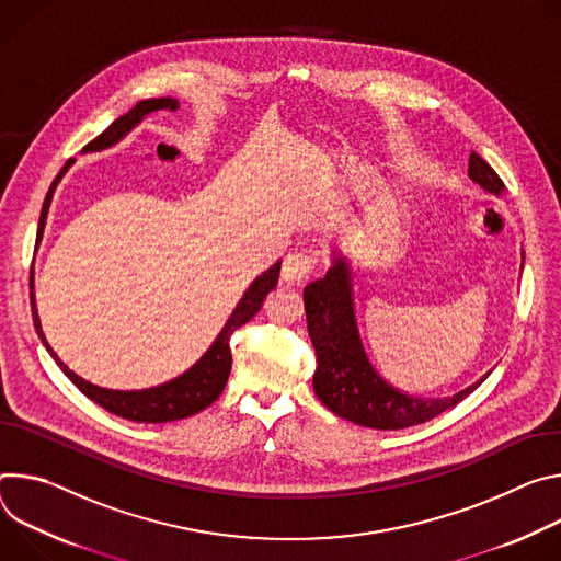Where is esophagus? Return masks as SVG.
<instances>
[{
  "instance_id": "1",
  "label": "esophagus",
  "mask_w": 561,
  "mask_h": 561,
  "mask_svg": "<svg viewBox=\"0 0 561 561\" xmlns=\"http://www.w3.org/2000/svg\"><path fill=\"white\" fill-rule=\"evenodd\" d=\"M319 259L307 252V249H296V252L287 254V259L283 261V280L287 283H300L307 274H312V270L317 267Z\"/></svg>"
}]
</instances>
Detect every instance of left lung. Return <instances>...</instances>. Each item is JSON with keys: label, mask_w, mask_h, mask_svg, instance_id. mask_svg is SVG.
Returning <instances> with one entry per match:
<instances>
[{"label": "left lung", "mask_w": 561, "mask_h": 561, "mask_svg": "<svg viewBox=\"0 0 561 561\" xmlns=\"http://www.w3.org/2000/svg\"><path fill=\"white\" fill-rule=\"evenodd\" d=\"M468 175L488 194L500 196L504 192L502 178L474 151L470 153ZM302 300L307 332L317 350L314 392L325 408L356 425L403 430L425 423L448 408H455L490 375L488 371L479 381L453 397L437 399L412 397L390 386L363 350L354 314L352 270L347 259L339 254V249H334L328 274L305 287Z\"/></svg>", "instance_id": "left-lung-1"}]
</instances>
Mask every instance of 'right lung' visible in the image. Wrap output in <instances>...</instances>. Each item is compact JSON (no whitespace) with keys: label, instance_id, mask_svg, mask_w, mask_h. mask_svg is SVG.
<instances>
[{"label":"right lung","instance_id":"obj_1","mask_svg":"<svg viewBox=\"0 0 561 561\" xmlns=\"http://www.w3.org/2000/svg\"><path fill=\"white\" fill-rule=\"evenodd\" d=\"M180 104L173 98H153V100H142L138 102L129 113H124L122 117H117L106 131H102L95 140H91L82 153H93V151H102L113 147L115 142H119L124 136H127L134 127L145 119V115L156 113V111H175ZM73 160H69L61 171L57 173V178L53 180L50 190L44 198V207H42V216H39V229L37 236L42 240L44 233V225H46V216H48V207L55 194V186L61 180V175L67 173V169L71 167ZM278 274H280V261L276 265H272L265 274H261L249 289L242 294V298L238 300L236 309L231 312V317L227 319L225 328L220 330V334L216 336V341L211 343V347L184 371V375L156 386V388H147V390H108V388H100L93 386L89 381H84L82 377H78L73 369H69L65 363L57 358V354L53 352V347L46 343V336L42 332V323H39V314H37V305H35V291H33V276H31V312H33V323L37 330V336L42 339L44 347L48 350V354L53 356V360L59 365V369L71 379V383H76V388L87 394L91 401H95L98 405H102L104 410H108L111 414H117L122 419L129 421H138V423H167V421H178L184 416L198 414L201 410H205L207 405H211L225 390L229 371H231V350H229V336L244 325L247 321H252L259 309L265 300V296L276 287L278 283Z\"/></svg>","mask_w":561,"mask_h":561}]
</instances>
